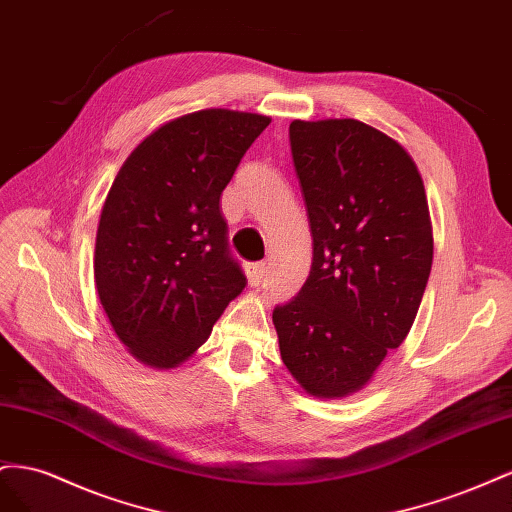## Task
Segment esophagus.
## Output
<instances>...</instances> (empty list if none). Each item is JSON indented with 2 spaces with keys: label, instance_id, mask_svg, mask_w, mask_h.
<instances>
[{
  "label": "esophagus",
  "instance_id": "1",
  "mask_svg": "<svg viewBox=\"0 0 512 512\" xmlns=\"http://www.w3.org/2000/svg\"><path fill=\"white\" fill-rule=\"evenodd\" d=\"M268 276V264L266 261H257V264L248 266V281L251 285H259Z\"/></svg>",
  "mask_w": 512,
  "mask_h": 512
}]
</instances>
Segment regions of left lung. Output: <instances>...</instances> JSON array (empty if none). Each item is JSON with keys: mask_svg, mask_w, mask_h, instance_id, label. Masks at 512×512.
I'll return each instance as SVG.
<instances>
[{"mask_svg": "<svg viewBox=\"0 0 512 512\" xmlns=\"http://www.w3.org/2000/svg\"><path fill=\"white\" fill-rule=\"evenodd\" d=\"M313 264L276 304L281 358L313 397H345L410 332L433 261L425 186L412 156L358 120L289 124Z\"/></svg>", "mask_w": 512, "mask_h": 512, "instance_id": "obj_1", "label": "left lung"}]
</instances>
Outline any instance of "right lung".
<instances>
[{"instance_id":"right-lung-1","label":"right lung","mask_w":512,"mask_h":512,"mask_svg":"<svg viewBox=\"0 0 512 512\" xmlns=\"http://www.w3.org/2000/svg\"><path fill=\"white\" fill-rule=\"evenodd\" d=\"M268 124L227 109L184 115L143 139L115 175L94 279L115 334L150 367L184 362L246 287L221 195Z\"/></svg>"}]
</instances>
